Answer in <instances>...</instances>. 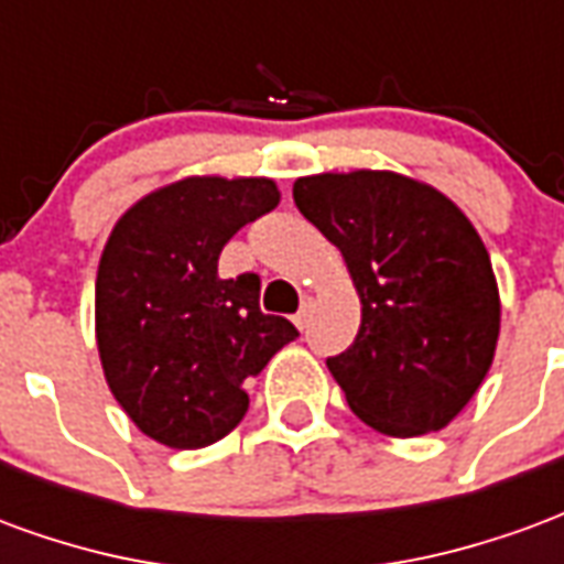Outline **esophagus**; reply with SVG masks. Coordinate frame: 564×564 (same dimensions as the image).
Segmentation results:
<instances>
[{
	"label": "esophagus",
	"mask_w": 564,
	"mask_h": 564,
	"mask_svg": "<svg viewBox=\"0 0 564 564\" xmlns=\"http://www.w3.org/2000/svg\"><path fill=\"white\" fill-rule=\"evenodd\" d=\"M307 323H311V302H305L302 311L295 314V326H299V329H307Z\"/></svg>",
	"instance_id": "1"
}]
</instances>
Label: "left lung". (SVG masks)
<instances>
[{
  "label": "left lung",
  "instance_id": "8db88e82",
  "mask_svg": "<svg viewBox=\"0 0 564 564\" xmlns=\"http://www.w3.org/2000/svg\"><path fill=\"white\" fill-rule=\"evenodd\" d=\"M293 198L341 250L362 302L356 341L326 359L350 411L392 437L444 429L484 383L501 323L471 220L395 172L311 174Z\"/></svg>",
  "mask_w": 564,
  "mask_h": 564
}]
</instances>
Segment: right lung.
Segmentation results:
<instances>
[{"mask_svg":"<svg viewBox=\"0 0 564 564\" xmlns=\"http://www.w3.org/2000/svg\"><path fill=\"white\" fill-rule=\"evenodd\" d=\"M278 202L269 177H184L135 202L105 245L96 274L105 380L165 447L229 435L250 404L245 380L299 338L286 317L262 314L259 274H217L226 241Z\"/></svg>","mask_w":564,"mask_h":564,"instance_id":"obj_1","label":"right lung"}]
</instances>
